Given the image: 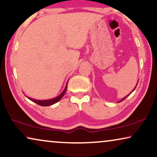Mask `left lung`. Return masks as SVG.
Returning a JSON list of instances; mask_svg holds the SVG:
<instances>
[{"mask_svg": "<svg viewBox=\"0 0 157 157\" xmlns=\"http://www.w3.org/2000/svg\"><path fill=\"white\" fill-rule=\"evenodd\" d=\"M136 87H135V88H136ZM135 88H134V89H135ZM134 90H133V91H134ZM127 96H128V95H127ZM127 97H125V98H124V99H123V100H121V101H123V100H124V99H125V98H127Z\"/></svg>", "mask_w": 157, "mask_h": 157, "instance_id": "left-lung-1", "label": "left lung"}]
</instances>
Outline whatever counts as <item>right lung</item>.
Returning <instances> with one entry per match:
<instances>
[{
    "label": "right lung",
    "instance_id": "1",
    "mask_svg": "<svg viewBox=\"0 0 157 157\" xmlns=\"http://www.w3.org/2000/svg\"><path fill=\"white\" fill-rule=\"evenodd\" d=\"M67 85H66V87L65 88V90H63V92H62V93L59 94L58 97H57V98H54V99H52V100H33L31 98H28L29 100H30L33 101H34L37 105H40V106H43V107H46V106H50V105H53V104L57 102V101H59V100H61L62 98H63V97L64 96V94H65L66 90H67Z\"/></svg>",
    "mask_w": 157,
    "mask_h": 157
}]
</instances>
